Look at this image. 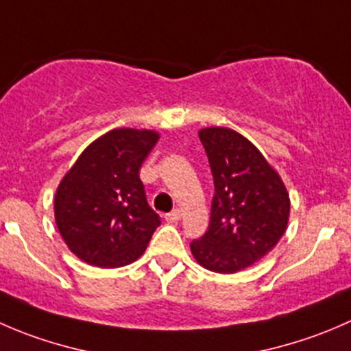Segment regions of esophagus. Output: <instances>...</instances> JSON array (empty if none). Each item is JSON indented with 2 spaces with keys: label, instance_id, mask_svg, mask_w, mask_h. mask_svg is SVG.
I'll list each match as a JSON object with an SVG mask.
<instances>
[{
  "label": "esophagus",
  "instance_id": "obj_1",
  "mask_svg": "<svg viewBox=\"0 0 351 351\" xmlns=\"http://www.w3.org/2000/svg\"><path fill=\"white\" fill-rule=\"evenodd\" d=\"M165 219L168 221V223H178V221L182 219V213H180L178 209H175V210H171V213L166 214Z\"/></svg>",
  "mask_w": 351,
  "mask_h": 351
}]
</instances>
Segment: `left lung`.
Listing matches in <instances>:
<instances>
[{"label": "left lung", "mask_w": 351, "mask_h": 351, "mask_svg": "<svg viewBox=\"0 0 351 351\" xmlns=\"http://www.w3.org/2000/svg\"><path fill=\"white\" fill-rule=\"evenodd\" d=\"M214 180L210 223L190 243L206 269L233 274L250 267L274 248L290 216L287 186L250 141L224 127L202 128Z\"/></svg>", "instance_id": "obj_1"}]
</instances>
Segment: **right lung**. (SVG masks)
Returning <instances> with one entry per match:
<instances>
[{
	"label": "right lung",
	"instance_id": "add662e5",
	"mask_svg": "<svg viewBox=\"0 0 351 351\" xmlns=\"http://www.w3.org/2000/svg\"><path fill=\"white\" fill-rule=\"evenodd\" d=\"M158 138L152 130L114 128L85 149L61 180L56 226L68 248L90 266L110 269L137 261L161 224L138 176Z\"/></svg>",
	"mask_w": 351,
	"mask_h": 351
}]
</instances>
